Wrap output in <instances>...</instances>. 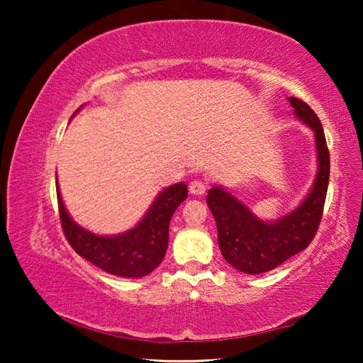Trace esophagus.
Masks as SVG:
<instances>
[{"label":"esophagus","instance_id":"esophagus-1","mask_svg":"<svg viewBox=\"0 0 363 363\" xmlns=\"http://www.w3.org/2000/svg\"><path fill=\"white\" fill-rule=\"evenodd\" d=\"M206 187H208L206 182H203V181H192L189 186V192L192 195L200 196L206 192Z\"/></svg>","mask_w":363,"mask_h":363}]
</instances>
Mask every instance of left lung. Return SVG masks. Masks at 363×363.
Wrapping results in <instances>:
<instances>
[{
    "label": "left lung",
    "instance_id": "1",
    "mask_svg": "<svg viewBox=\"0 0 363 363\" xmlns=\"http://www.w3.org/2000/svg\"><path fill=\"white\" fill-rule=\"evenodd\" d=\"M293 113L314 131L317 173L303 201L275 220L257 218L223 186L208 190L206 203L218 227V243L224 259L240 272L264 274L306 250L320 224L330 179V153L320 120L306 102L288 97Z\"/></svg>",
    "mask_w": 363,
    "mask_h": 363
}]
</instances>
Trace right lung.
Here are the masks:
<instances>
[{"instance_id":"right-lung-1","label":"right lung","mask_w":363,"mask_h":363,"mask_svg":"<svg viewBox=\"0 0 363 363\" xmlns=\"http://www.w3.org/2000/svg\"><path fill=\"white\" fill-rule=\"evenodd\" d=\"M186 199V184H173L155 196L143 219L133 229L116 235H99L86 230L72 219L57 184L60 223L72 248L107 274L126 279L144 277L160 266L168 248L169 220L176 208Z\"/></svg>"}]
</instances>
